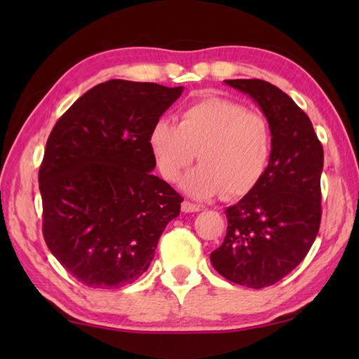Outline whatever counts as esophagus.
Masks as SVG:
<instances>
[{
  "instance_id": "34e87169",
  "label": "esophagus",
  "mask_w": 359,
  "mask_h": 359,
  "mask_svg": "<svg viewBox=\"0 0 359 359\" xmlns=\"http://www.w3.org/2000/svg\"><path fill=\"white\" fill-rule=\"evenodd\" d=\"M182 210H184L185 214H190V212H199V210H201V208H199V205L194 204V203L184 201V203H182Z\"/></svg>"
}]
</instances>
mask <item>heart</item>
<instances>
[{
  "label": "heart",
  "instance_id": "obj_1",
  "mask_svg": "<svg viewBox=\"0 0 359 359\" xmlns=\"http://www.w3.org/2000/svg\"><path fill=\"white\" fill-rule=\"evenodd\" d=\"M147 144L165 180H177L198 155L201 165L182 182L185 191L198 198L222 191L238 198L253 190L269 168L272 128L261 112L208 96L188 104L177 125L165 118L155 121Z\"/></svg>",
  "mask_w": 359,
  "mask_h": 359
}]
</instances>
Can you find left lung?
I'll return each instance as SVG.
<instances>
[{"instance_id": "1", "label": "left lung", "mask_w": 359, "mask_h": 359, "mask_svg": "<svg viewBox=\"0 0 359 359\" xmlns=\"http://www.w3.org/2000/svg\"><path fill=\"white\" fill-rule=\"evenodd\" d=\"M224 83L258 102L272 128V158L257 187L226 209V236L210 263L229 282L258 290L288 276L317 238L323 147L307 114L276 85Z\"/></svg>"}]
</instances>
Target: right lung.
Here are the masks:
<instances>
[{"label": "right lung", "instance_id": "add662e5", "mask_svg": "<svg viewBox=\"0 0 359 359\" xmlns=\"http://www.w3.org/2000/svg\"><path fill=\"white\" fill-rule=\"evenodd\" d=\"M184 92L112 79L53 126L39 168L42 234L60 264L92 288L141 277L184 198L151 174V126Z\"/></svg>", "mask_w": 359, "mask_h": 359}]
</instances>
